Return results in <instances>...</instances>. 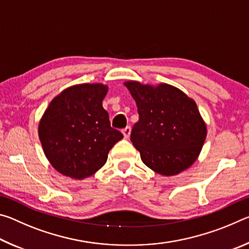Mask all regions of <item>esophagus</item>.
<instances>
[{
	"label": "esophagus",
	"instance_id": "34e87169",
	"mask_svg": "<svg viewBox=\"0 0 249 249\" xmlns=\"http://www.w3.org/2000/svg\"><path fill=\"white\" fill-rule=\"evenodd\" d=\"M122 132H123V135H124L125 138H129L130 132H132V128H130L129 126H127V127H125L123 130H122Z\"/></svg>",
	"mask_w": 249,
	"mask_h": 249
}]
</instances>
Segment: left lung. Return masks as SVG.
Returning <instances> with one entry per match:
<instances>
[{
    "mask_svg": "<svg viewBox=\"0 0 249 249\" xmlns=\"http://www.w3.org/2000/svg\"><path fill=\"white\" fill-rule=\"evenodd\" d=\"M140 120L130 141L145 165L161 176H175L193 165L204 144L206 124L195 100L167 83L126 81Z\"/></svg>",
    "mask_w": 249,
    "mask_h": 249,
    "instance_id": "obj_1",
    "label": "left lung"
}]
</instances>
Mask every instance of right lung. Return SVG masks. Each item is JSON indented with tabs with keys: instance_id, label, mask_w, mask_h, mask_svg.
<instances>
[{
	"instance_id": "obj_1",
	"label": "right lung",
	"mask_w": 249,
	"mask_h": 249,
	"mask_svg": "<svg viewBox=\"0 0 249 249\" xmlns=\"http://www.w3.org/2000/svg\"><path fill=\"white\" fill-rule=\"evenodd\" d=\"M102 83L75 84L54 96L38 125L46 158L61 175L82 180L107 162L108 151L123 134L111 127L102 107Z\"/></svg>"
}]
</instances>
